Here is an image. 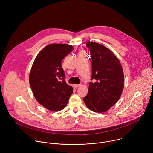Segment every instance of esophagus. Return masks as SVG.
Segmentation results:
<instances>
[{
	"instance_id": "34e87169",
	"label": "esophagus",
	"mask_w": 153,
	"mask_h": 153,
	"mask_svg": "<svg viewBox=\"0 0 153 153\" xmlns=\"http://www.w3.org/2000/svg\"><path fill=\"white\" fill-rule=\"evenodd\" d=\"M74 86L75 87V88H78V87L80 86V85H77V84H74Z\"/></svg>"
}]
</instances>
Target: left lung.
Instances as JSON below:
<instances>
[{"label": "left lung", "mask_w": 153, "mask_h": 153, "mask_svg": "<svg viewBox=\"0 0 153 153\" xmlns=\"http://www.w3.org/2000/svg\"><path fill=\"white\" fill-rule=\"evenodd\" d=\"M92 61L93 82H90L88 93L83 98L88 109L104 113L119 99L124 86L123 71L119 60L113 53L99 43L88 41Z\"/></svg>", "instance_id": "1"}]
</instances>
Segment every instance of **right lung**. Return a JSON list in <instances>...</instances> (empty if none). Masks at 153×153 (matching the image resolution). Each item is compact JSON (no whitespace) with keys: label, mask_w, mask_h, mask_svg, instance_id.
Returning <instances> with one entry per match:
<instances>
[{"label":"right lung","mask_w":153,"mask_h":153,"mask_svg":"<svg viewBox=\"0 0 153 153\" xmlns=\"http://www.w3.org/2000/svg\"><path fill=\"white\" fill-rule=\"evenodd\" d=\"M73 50L71 45L51 43L36 56L29 82L36 100L52 111L63 110L73 93V87L65 80L62 60Z\"/></svg>","instance_id":"add662e5"}]
</instances>
